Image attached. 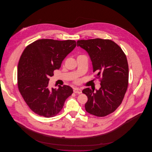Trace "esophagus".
I'll return each instance as SVG.
<instances>
[{"label": "esophagus", "mask_w": 152, "mask_h": 152, "mask_svg": "<svg viewBox=\"0 0 152 152\" xmlns=\"http://www.w3.org/2000/svg\"><path fill=\"white\" fill-rule=\"evenodd\" d=\"M74 92L75 94H81L82 91H81V90L80 88H75L74 89Z\"/></svg>", "instance_id": "esophagus-1"}]
</instances>
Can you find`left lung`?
<instances>
[{"instance_id": "obj_1", "label": "left lung", "mask_w": 152, "mask_h": 152, "mask_svg": "<svg viewBox=\"0 0 152 152\" xmlns=\"http://www.w3.org/2000/svg\"><path fill=\"white\" fill-rule=\"evenodd\" d=\"M80 46L88 54L96 78L101 77L99 90L84 88L82 92L88 100L86 111L98 117L114 111L121 104L128 85L129 68L126 57L114 42L100 38L79 40Z\"/></svg>"}]
</instances>
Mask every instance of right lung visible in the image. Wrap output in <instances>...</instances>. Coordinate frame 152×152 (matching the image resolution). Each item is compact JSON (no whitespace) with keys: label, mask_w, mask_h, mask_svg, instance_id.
<instances>
[{"label":"right lung","mask_w":152,"mask_h":152,"mask_svg":"<svg viewBox=\"0 0 152 152\" xmlns=\"http://www.w3.org/2000/svg\"><path fill=\"white\" fill-rule=\"evenodd\" d=\"M75 47L74 40L42 39L24 49L18 65V87L27 105L36 114L45 117L57 115L73 93L69 86L50 88L48 83L54 71L60 68Z\"/></svg>","instance_id":"right-lung-1"}]
</instances>
